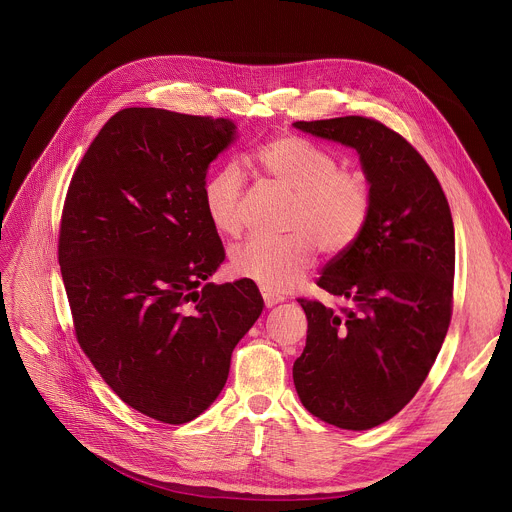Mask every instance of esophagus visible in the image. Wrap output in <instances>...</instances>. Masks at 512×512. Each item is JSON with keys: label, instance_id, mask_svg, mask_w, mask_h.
Wrapping results in <instances>:
<instances>
[{"label": "esophagus", "instance_id": "34e87169", "mask_svg": "<svg viewBox=\"0 0 512 512\" xmlns=\"http://www.w3.org/2000/svg\"><path fill=\"white\" fill-rule=\"evenodd\" d=\"M261 296H263V302H265V306L267 308H273V306H277L279 302H283V298H279V296H275V294H269V291H261Z\"/></svg>", "mask_w": 512, "mask_h": 512}]
</instances>
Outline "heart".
<instances>
[{
	"label": "heart",
	"instance_id": "b5f03b06",
	"mask_svg": "<svg viewBox=\"0 0 512 512\" xmlns=\"http://www.w3.org/2000/svg\"><path fill=\"white\" fill-rule=\"evenodd\" d=\"M257 164L296 194L285 239H251L231 253L235 275L269 294L294 287L314 263L316 247L336 257L354 247L369 225L373 190L360 170L340 168L334 152L300 135H277L261 143ZM202 206L214 231L237 237L245 225V176L239 164L214 168L202 182Z\"/></svg>",
	"mask_w": 512,
	"mask_h": 512
}]
</instances>
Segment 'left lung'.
I'll return each mask as SVG.
<instances>
[{
    "label": "left lung",
    "mask_w": 512,
    "mask_h": 512,
    "mask_svg": "<svg viewBox=\"0 0 512 512\" xmlns=\"http://www.w3.org/2000/svg\"><path fill=\"white\" fill-rule=\"evenodd\" d=\"M294 127L354 148L373 190L367 229L318 279L352 308L298 300L308 338L294 362L296 391L318 419L371 429L415 397L448 334L456 265L450 204L419 152L381 121L348 115Z\"/></svg>",
    "instance_id": "left-lung-1"
}]
</instances>
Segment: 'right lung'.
<instances>
[{"instance_id": "right-lung-1", "label": "right lung", "mask_w": 512, "mask_h": 512, "mask_svg": "<svg viewBox=\"0 0 512 512\" xmlns=\"http://www.w3.org/2000/svg\"><path fill=\"white\" fill-rule=\"evenodd\" d=\"M235 123L154 107L115 113L72 174L58 263L83 352L117 397L188 423L223 391L263 312L249 279L206 283L225 261L202 206Z\"/></svg>"}]
</instances>
